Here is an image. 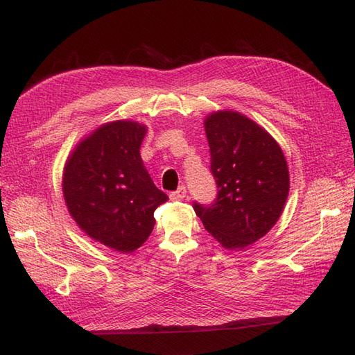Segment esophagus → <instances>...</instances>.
I'll use <instances>...</instances> for the list:
<instances>
[{"instance_id": "34e87169", "label": "esophagus", "mask_w": 355, "mask_h": 355, "mask_svg": "<svg viewBox=\"0 0 355 355\" xmlns=\"http://www.w3.org/2000/svg\"><path fill=\"white\" fill-rule=\"evenodd\" d=\"M186 193H187L186 187H184V186H180V187L175 190V192H172V193L169 195V198L172 199V201H181V199L186 198Z\"/></svg>"}]
</instances>
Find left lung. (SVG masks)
<instances>
[{"label": "left lung", "instance_id": "obj_1", "mask_svg": "<svg viewBox=\"0 0 355 355\" xmlns=\"http://www.w3.org/2000/svg\"><path fill=\"white\" fill-rule=\"evenodd\" d=\"M216 204H195V213L220 246L241 250L276 225L289 193L285 154L272 136L249 116L222 109L204 118Z\"/></svg>", "mask_w": 355, "mask_h": 355}]
</instances>
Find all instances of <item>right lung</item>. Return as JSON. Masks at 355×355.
I'll use <instances>...</instances> for the list:
<instances>
[{
    "label": "right lung",
    "mask_w": 355,
    "mask_h": 355,
    "mask_svg": "<svg viewBox=\"0 0 355 355\" xmlns=\"http://www.w3.org/2000/svg\"><path fill=\"white\" fill-rule=\"evenodd\" d=\"M147 125L133 120L100 124L71 150L62 169V196L89 239L132 253L154 228V210L168 196L154 186L141 159Z\"/></svg>",
    "instance_id": "1"
}]
</instances>
